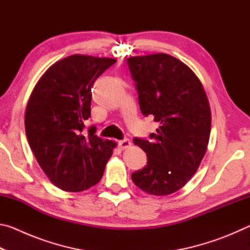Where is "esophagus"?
Returning <instances> with one entry per match:
<instances>
[{
    "mask_svg": "<svg viewBox=\"0 0 250 250\" xmlns=\"http://www.w3.org/2000/svg\"><path fill=\"white\" fill-rule=\"evenodd\" d=\"M118 145H119V147L121 150H125V149H128V147L131 146V142L129 140H126V139H125V140L119 141Z\"/></svg>",
    "mask_w": 250,
    "mask_h": 250,
    "instance_id": "obj_1",
    "label": "esophagus"
}]
</instances>
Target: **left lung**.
<instances>
[{
  "label": "left lung",
  "mask_w": 250,
  "mask_h": 250,
  "mask_svg": "<svg viewBox=\"0 0 250 250\" xmlns=\"http://www.w3.org/2000/svg\"><path fill=\"white\" fill-rule=\"evenodd\" d=\"M145 116L160 126L152 141L134 138L146 152V166L131 175L143 192L166 196L195 174L209 141L211 113L204 87L180 59L159 53L128 58Z\"/></svg>",
  "instance_id": "left-lung-1"
}]
</instances>
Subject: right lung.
Returning <instances> with one entry per match:
<instances>
[{
	"mask_svg": "<svg viewBox=\"0 0 250 250\" xmlns=\"http://www.w3.org/2000/svg\"><path fill=\"white\" fill-rule=\"evenodd\" d=\"M115 58L70 55L53 64L35 84L25 111V132L34 156L52 183L82 192L101 180L117 143L84 135L91 88Z\"/></svg>",
	"mask_w": 250,
	"mask_h": 250,
	"instance_id": "right-lung-1",
	"label": "right lung"
}]
</instances>
